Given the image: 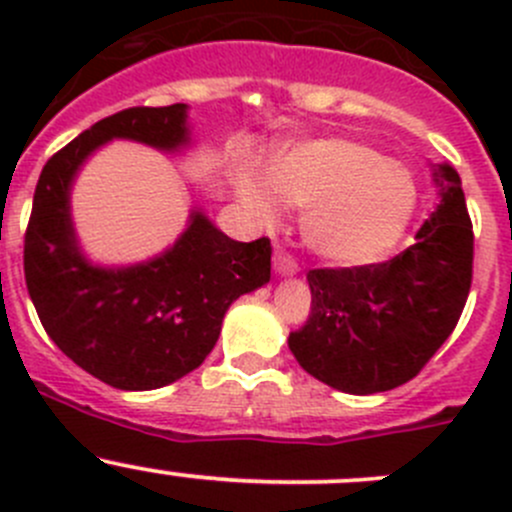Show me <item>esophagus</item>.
I'll return each mask as SVG.
<instances>
[{"mask_svg":"<svg viewBox=\"0 0 512 512\" xmlns=\"http://www.w3.org/2000/svg\"><path fill=\"white\" fill-rule=\"evenodd\" d=\"M272 265H275L277 275H282V277H292L294 272L299 270L297 260H294L292 255H287L285 250H275V260H272Z\"/></svg>","mask_w":512,"mask_h":512,"instance_id":"1","label":"esophagus"}]
</instances>
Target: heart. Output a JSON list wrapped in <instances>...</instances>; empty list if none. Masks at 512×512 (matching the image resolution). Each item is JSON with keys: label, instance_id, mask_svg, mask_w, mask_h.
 <instances>
[{"label": "heart", "instance_id": "obj_1", "mask_svg": "<svg viewBox=\"0 0 512 512\" xmlns=\"http://www.w3.org/2000/svg\"><path fill=\"white\" fill-rule=\"evenodd\" d=\"M235 193L260 220H275L280 198L302 208L299 227L309 250L344 267L389 255L418 205L414 175L352 138H314L282 148L270 158L267 175L240 170Z\"/></svg>", "mask_w": 512, "mask_h": 512}]
</instances>
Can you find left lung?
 Listing matches in <instances>:
<instances>
[{"instance_id":"1","label":"left lung","mask_w":512,"mask_h":512,"mask_svg":"<svg viewBox=\"0 0 512 512\" xmlns=\"http://www.w3.org/2000/svg\"><path fill=\"white\" fill-rule=\"evenodd\" d=\"M441 203L416 242L379 265L309 270L312 312L289 334L307 374L344 394H379L411 381L451 337L473 277V230L461 178L433 165Z\"/></svg>"}]
</instances>
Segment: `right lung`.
<instances>
[{
    "label": "right lung",
    "instance_id": "1",
    "mask_svg": "<svg viewBox=\"0 0 512 512\" xmlns=\"http://www.w3.org/2000/svg\"><path fill=\"white\" fill-rule=\"evenodd\" d=\"M113 138L185 151L193 146L188 106L126 108L49 158L24 237V277L46 334L74 364L113 389L151 391L203 364L227 307L270 282L272 247L267 237L230 240L195 208L178 240L151 260L91 262L71 218V185Z\"/></svg>",
    "mask_w": 512,
    "mask_h": 512
}]
</instances>
